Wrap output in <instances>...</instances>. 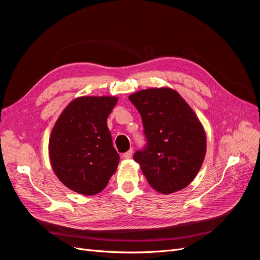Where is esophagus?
Returning a JSON list of instances; mask_svg holds the SVG:
<instances>
[{"label":"esophagus","instance_id":"34e87169","mask_svg":"<svg viewBox=\"0 0 260 260\" xmlns=\"http://www.w3.org/2000/svg\"><path fill=\"white\" fill-rule=\"evenodd\" d=\"M132 154H133V149L132 148H130L128 152H125L123 155H122V157L124 159H130L131 157H132Z\"/></svg>","mask_w":260,"mask_h":260}]
</instances>
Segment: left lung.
Segmentation results:
<instances>
[{
    "label": "left lung",
    "mask_w": 260,
    "mask_h": 260,
    "mask_svg": "<svg viewBox=\"0 0 260 260\" xmlns=\"http://www.w3.org/2000/svg\"><path fill=\"white\" fill-rule=\"evenodd\" d=\"M142 117L147 146L135 159L155 191L171 194L195 179L206 155V133L191 106L168 86L131 94Z\"/></svg>",
    "instance_id": "8db88e82"
}]
</instances>
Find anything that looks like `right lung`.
<instances>
[{"label":"right lung","instance_id":"right-lung-1","mask_svg":"<svg viewBox=\"0 0 260 260\" xmlns=\"http://www.w3.org/2000/svg\"><path fill=\"white\" fill-rule=\"evenodd\" d=\"M116 96H79L65 107L49 140L54 174L70 190L94 195L106 187L119 155L107 127Z\"/></svg>","mask_w":260,"mask_h":260}]
</instances>
